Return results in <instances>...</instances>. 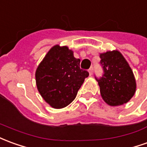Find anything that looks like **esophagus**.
<instances>
[{
  "label": "esophagus",
  "mask_w": 147,
  "mask_h": 147,
  "mask_svg": "<svg viewBox=\"0 0 147 147\" xmlns=\"http://www.w3.org/2000/svg\"><path fill=\"white\" fill-rule=\"evenodd\" d=\"M88 72H89V75H90V76H91V75H92V73H93V67H91L89 68Z\"/></svg>",
  "instance_id": "obj_1"
}]
</instances>
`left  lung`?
<instances>
[{
  "instance_id": "obj_1",
  "label": "left lung",
  "mask_w": 147,
  "mask_h": 147,
  "mask_svg": "<svg viewBox=\"0 0 147 147\" xmlns=\"http://www.w3.org/2000/svg\"><path fill=\"white\" fill-rule=\"evenodd\" d=\"M101 78H96L102 99L108 105L119 106L127 102L136 91V81L131 67L117 50L101 53Z\"/></svg>"
}]
</instances>
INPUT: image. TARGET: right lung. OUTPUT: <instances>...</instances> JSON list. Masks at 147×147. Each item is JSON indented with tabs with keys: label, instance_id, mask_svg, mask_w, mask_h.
<instances>
[{
	"label": "right lung",
	"instance_id": "add662e5",
	"mask_svg": "<svg viewBox=\"0 0 147 147\" xmlns=\"http://www.w3.org/2000/svg\"><path fill=\"white\" fill-rule=\"evenodd\" d=\"M89 76L80 69V59L74 57L67 46L55 45L46 54L36 71V87L42 98L53 108L69 105Z\"/></svg>",
	"mask_w": 147,
	"mask_h": 147
}]
</instances>
